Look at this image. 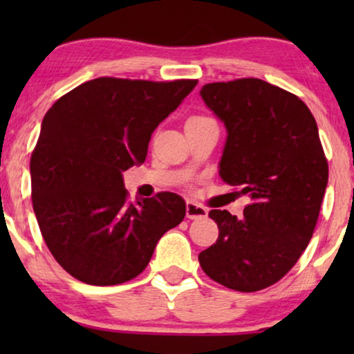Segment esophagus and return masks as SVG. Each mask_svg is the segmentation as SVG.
Returning <instances> with one entry per match:
<instances>
[{
  "instance_id": "obj_1",
  "label": "esophagus",
  "mask_w": 354,
  "mask_h": 354,
  "mask_svg": "<svg viewBox=\"0 0 354 354\" xmlns=\"http://www.w3.org/2000/svg\"><path fill=\"white\" fill-rule=\"evenodd\" d=\"M207 209L193 201H187V217L188 219H200V217H206Z\"/></svg>"
}]
</instances>
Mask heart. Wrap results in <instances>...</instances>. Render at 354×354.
<instances>
[{
    "mask_svg": "<svg viewBox=\"0 0 354 354\" xmlns=\"http://www.w3.org/2000/svg\"><path fill=\"white\" fill-rule=\"evenodd\" d=\"M201 120H207L206 118H200V115H195V118H190L187 122H201Z\"/></svg>",
    "mask_w": 354,
    "mask_h": 354,
    "instance_id": "heart-1",
    "label": "heart"
}]
</instances>
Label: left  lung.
I'll return each mask as SVG.
<instances>
[{
  "label": "left lung",
  "instance_id": "8db88e82",
  "mask_svg": "<svg viewBox=\"0 0 354 354\" xmlns=\"http://www.w3.org/2000/svg\"><path fill=\"white\" fill-rule=\"evenodd\" d=\"M203 101L225 125L219 176L248 195L239 219L211 209L219 239L198 254L207 277L236 292L279 282L311 240L328 164L311 111L261 79L206 84Z\"/></svg>",
  "mask_w": 354,
  "mask_h": 354
}]
</instances>
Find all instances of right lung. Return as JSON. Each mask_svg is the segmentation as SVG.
Returning <instances> with one entry per match:
<instances>
[{
	"label": "right lung",
	"mask_w": 354,
	"mask_h": 354,
	"mask_svg": "<svg viewBox=\"0 0 354 354\" xmlns=\"http://www.w3.org/2000/svg\"><path fill=\"white\" fill-rule=\"evenodd\" d=\"M196 84L100 77L45 114L30 158L32 205L48 250L72 277L100 287L132 280L183 221L176 193L129 201L122 172L145 162L154 129Z\"/></svg>",
	"instance_id": "add662e5"
}]
</instances>
